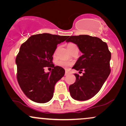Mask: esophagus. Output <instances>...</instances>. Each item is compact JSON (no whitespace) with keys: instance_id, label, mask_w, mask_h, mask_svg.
<instances>
[{"instance_id":"obj_1","label":"esophagus","mask_w":126,"mask_h":126,"mask_svg":"<svg viewBox=\"0 0 126 126\" xmlns=\"http://www.w3.org/2000/svg\"><path fill=\"white\" fill-rule=\"evenodd\" d=\"M69 72H68L67 71L65 72V74H64L65 76H67V75H69Z\"/></svg>"}]
</instances>
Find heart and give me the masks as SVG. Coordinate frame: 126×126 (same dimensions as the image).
I'll return each mask as SVG.
<instances>
[{
    "instance_id": "1",
    "label": "heart",
    "mask_w": 126,
    "mask_h": 126,
    "mask_svg": "<svg viewBox=\"0 0 126 126\" xmlns=\"http://www.w3.org/2000/svg\"><path fill=\"white\" fill-rule=\"evenodd\" d=\"M76 47H77V46H76L75 44H73V43H69V44H68L67 45L68 50H70V49ZM57 64L58 65V66H60V67L64 68V69H68L70 66H72V63H70V62L64 61V60H60V61L57 62Z\"/></svg>"
}]
</instances>
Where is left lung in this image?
<instances>
[{
	"label": "left lung",
	"mask_w": 126,
	"mask_h": 126,
	"mask_svg": "<svg viewBox=\"0 0 126 126\" xmlns=\"http://www.w3.org/2000/svg\"><path fill=\"white\" fill-rule=\"evenodd\" d=\"M67 38V43L76 44L83 53L72 69L84 71L82 76L75 73L76 79L69 86L70 94L76 100H88L99 92L110 73L111 53L107 43L98 37L80 35Z\"/></svg>",
	"instance_id": "obj_1"
}]
</instances>
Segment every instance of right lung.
<instances>
[{
	"mask_svg": "<svg viewBox=\"0 0 126 126\" xmlns=\"http://www.w3.org/2000/svg\"><path fill=\"white\" fill-rule=\"evenodd\" d=\"M67 37L48 33L36 34L21 45L15 60L17 79L24 94L34 102L46 103L53 98L55 85L65 73L63 68L53 64V55L57 44ZM45 67L53 69L46 73Z\"/></svg>",
	"mask_w": 126,
	"mask_h": 126,
	"instance_id": "right-lung-1",
	"label": "right lung"
}]
</instances>
